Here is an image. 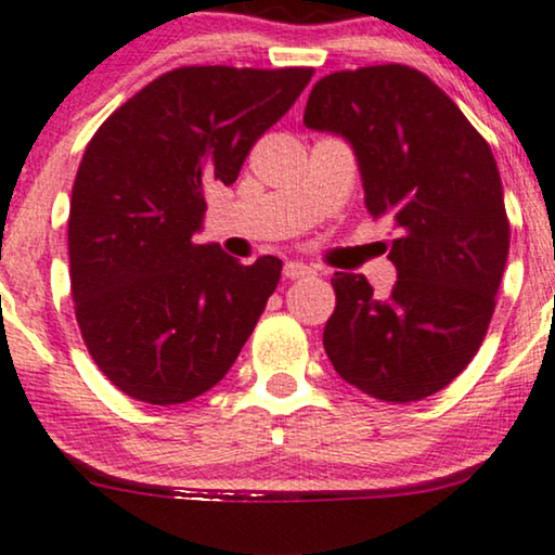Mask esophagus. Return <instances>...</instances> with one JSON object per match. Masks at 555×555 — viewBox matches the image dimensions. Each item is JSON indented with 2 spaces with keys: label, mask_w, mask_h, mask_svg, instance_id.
I'll return each instance as SVG.
<instances>
[{
  "label": "esophagus",
  "mask_w": 555,
  "mask_h": 555,
  "mask_svg": "<svg viewBox=\"0 0 555 555\" xmlns=\"http://www.w3.org/2000/svg\"><path fill=\"white\" fill-rule=\"evenodd\" d=\"M314 269L307 263H299V261H286L284 263V276L286 279H305V276H312Z\"/></svg>",
  "instance_id": "34e87169"
}]
</instances>
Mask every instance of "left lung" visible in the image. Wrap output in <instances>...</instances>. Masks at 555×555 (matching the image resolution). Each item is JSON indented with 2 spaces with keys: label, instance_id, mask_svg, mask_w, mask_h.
Segmentation results:
<instances>
[{
  "label": "left lung",
  "instance_id": "left-lung-1",
  "mask_svg": "<svg viewBox=\"0 0 555 555\" xmlns=\"http://www.w3.org/2000/svg\"><path fill=\"white\" fill-rule=\"evenodd\" d=\"M305 125L348 140L366 209L399 230L389 297L378 299L361 273L333 276L327 359L363 395L397 404L430 397L479 350L507 263L492 149L438 83L402 63L320 79Z\"/></svg>",
  "mask_w": 555,
  "mask_h": 555
}]
</instances>
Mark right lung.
Wrapping results in <instances>:
<instances>
[{"label":"right lung","instance_id":"add662e5","mask_svg":"<svg viewBox=\"0 0 555 555\" xmlns=\"http://www.w3.org/2000/svg\"><path fill=\"white\" fill-rule=\"evenodd\" d=\"M312 68H173L89 140L68 215L76 322L117 389L149 404L205 395L233 366L282 276L196 245L212 181L230 186Z\"/></svg>","mask_w":555,"mask_h":555}]
</instances>
